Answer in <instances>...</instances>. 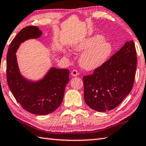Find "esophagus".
I'll list each match as a JSON object with an SVG mask.
<instances>
[{
	"label": "esophagus",
	"instance_id": "esophagus-1",
	"mask_svg": "<svg viewBox=\"0 0 146 146\" xmlns=\"http://www.w3.org/2000/svg\"><path fill=\"white\" fill-rule=\"evenodd\" d=\"M78 75H79V73L76 70H73L72 71V72H71V75H72L73 76H78Z\"/></svg>",
	"mask_w": 146,
	"mask_h": 146
}]
</instances>
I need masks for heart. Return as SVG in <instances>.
<instances>
[{"label":"heart","instance_id":"heart-1","mask_svg":"<svg viewBox=\"0 0 146 146\" xmlns=\"http://www.w3.org/2000/svg\"><path fill=\"white\" fill-rule=\"evenodd\" d=\"M75 52H83L80 59L81 66L88 70H94L103 66L113 52V46L104 36L95 35L73 46Z\"/></svg>","mask_w":146,"mask_h":146}]
</instances>
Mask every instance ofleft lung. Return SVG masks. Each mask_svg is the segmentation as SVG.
<instances>
[{
	"label": "left lung",
	"instance_id": "left-lung-1",
	"mask_svg": "<svg viewBox=\"0 0 146 146\" xmlns=\"http://www.w3.org/2000/svg\"><path fill=\"white\" fill-rule=\"evenodd\" d=\"M137 58L133 41L126 42L103 66L84 76V99L98 111L113 110L132 90Z\"/></svg>",
	"mask_w": 146,
	"mask_h": 146
}]
</instances>
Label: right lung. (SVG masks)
<instances>
[{
  "label": "right lung",
  "mask_w": 146,
  "mask_h": 146,
  "mask_svg": "<svg viewBox=\"0 0 146 146\" xmlns=\"http://www.w3.org/2000/svg\"><path fill=\"white\" fill-rule=\"evenodd\" d=\"M41 35L38 27L29 26L21 29L12 40L7 54V81L12 95L24 110L42 115L60 106L70 72L68 69L51 68L43 79L36 82L27 80L21 75L15 52L21 43Z\"/></svg>",
  "instance_id": "right-lung-1"
}]
</instances>
